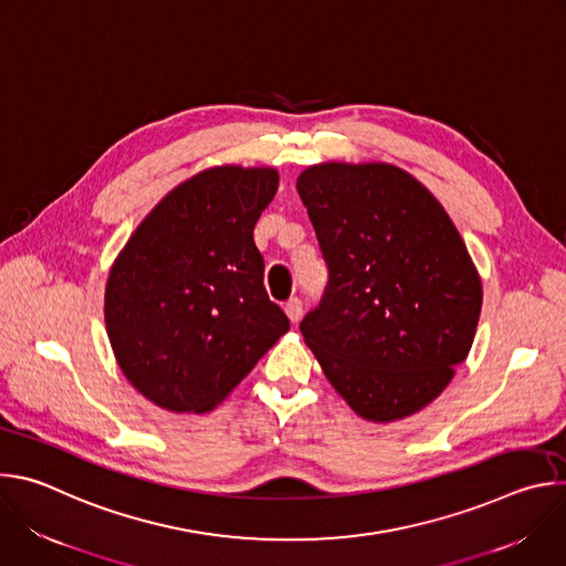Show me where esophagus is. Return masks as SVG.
Masks as SVG:
<instances>
[{"instance_id": "1", "label": "esophagus", "mask_w": 566, "mask_h": 566, "mask_svg": "<svg viewBox=\"0 0 566 566\" xmlns=\"http://www.w3.org/2000/svg\"><path fill=\"white\" fill-rule=\"evenodd\" d=\"M284 311H286V315H289V319L293 322V325H297L300 317H302V300L300 297H291L284 304Z\"/></svg>"}]
</instances>
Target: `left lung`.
Returning a JSON list of instances; mask_svg holds the SVG:
<instances>
[{
  "label": "left lung",
  "instance_id": "8db88e82",
  "mask_svg": "<svg viewBox=\"0 0 566 566\" xmlns=\"http://www.w3.org/2000/svg\"><path fill=\"white\" fill-rule=\"evenodd\" d=\"M329 282L300 322L322 371L369 421L434 400L472 347L481 280L443 206L387 164L297 177Z\"/></svg>",
  "mask_w": 566,
  "mask_h": 566
}]
</instances>
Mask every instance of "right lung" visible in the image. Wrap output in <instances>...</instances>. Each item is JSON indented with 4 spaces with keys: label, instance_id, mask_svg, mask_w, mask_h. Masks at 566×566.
Returning a JSON list of instances; mask_svg holds the SVG:
<instances>
[{
    "label": "right lung",
    "instance_id": "obj_1",
    "mask_svg": "<svg viewBox=\"0 0 566 566\" xmlns=\"http://www.w3.org/2000/svg\"><path fill=\"white\" fill-rule=\"evenodd\" d=\"M273 168H212L177 186L129 237L105 291L127 380L158 408L208 412L289 332L253 230Z\"/></svg>",
    "mask_w": 566,
    "mask_h": 566
}]
</instances>
